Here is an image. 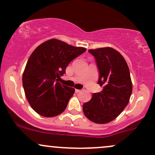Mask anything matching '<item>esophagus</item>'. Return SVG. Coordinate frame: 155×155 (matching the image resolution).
<instances>
[{
  "instance_id": "1",
  "label": "esophagus",
  "mask_w": 155,
  "mask_h": 155,
  "mask_svg": "<svg viewBox=\"0 0 155 155\" xmlns=\"http://www.w3.org/2000/svg\"><path fill=\"white\" fill-rule=\"evenodd\" d=\"M80 91H81V90H77V89H76V90H75V92H76V93H77V92H79Z\"/></svg>"
}]
</instances>
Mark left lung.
<instances>
[{
  "instance_id": "1",
  "label": "left lung",
  "mask_w": 155,
  "mask_h": 155,
  "mask_svg": "<svg viewBox=\"0 0 155 155\" xmlns=\"http://www.w3.org/2000/svg\"><path fill=\"white\" fill-rule=\"evenodd\" d=\"M98 67L101 92L83 105L85 117L97 124L111 122L128 104L133 86L129 68L122 54L111 47L89 49Z\"/></svg>"
}]
</instances>
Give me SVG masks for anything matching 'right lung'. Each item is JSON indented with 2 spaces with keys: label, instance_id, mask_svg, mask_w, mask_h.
Returning <instances> with one entry per match:
<instances>
[{
  "label": "right lung",
  "instance_id": "obj_1",
  "mask_svg": "<svg viewBox=\"0 0 155 155\" xmlns=\"http://www.w3.org/2000/svg\"><path fill=\"white\" fill-rule=\"evenodd\" d=\"M86 50L52 38L33 51L23 72L22 84L27 100L36 113L53 117L65 111L75 90L58 79L70 62Z\"/></svg>",
  "mask_w": 155,
  "mask_h": 155
}]
</instances>
